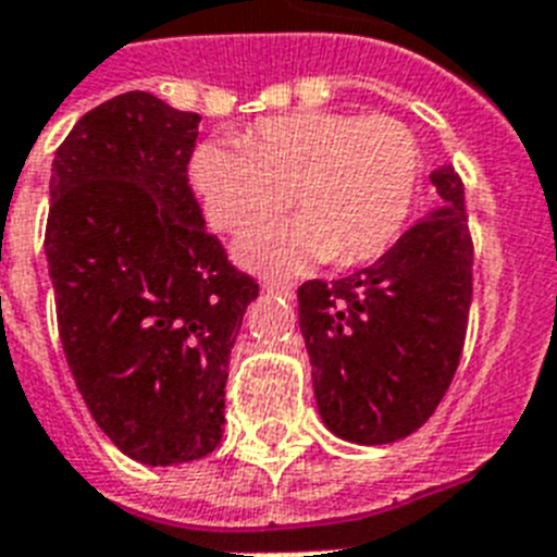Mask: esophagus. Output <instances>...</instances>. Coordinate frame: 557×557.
<instances>
[{
  "instance_id": "esophagus-1",
  "label": "esophagus",
  "mask_w": 557,
  "mask_h": 557,
  "mask_svg": "<svg viewBox=\"0 0 557 557\" xmlns=\"http://www.w3.org/2000/svg\"><path fill=\"white\" fill-rule=\"evenodd\" d=\"M265 288H269L271 294H280V297H292L294 294L292 283H280V280H269V283H265Z\"/></svg>"
}]
</instances>
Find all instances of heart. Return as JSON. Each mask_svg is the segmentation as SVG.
<instances>
[{"label": "heart", "instance_id": "b5f03b06", "mask_svg": "<svg viewBox=\"0 0 557 557\" xmlns=\"http://www.w3.org/2000/svg\"><path fill=\"white\" fill-rule=\"evenodd\" d=\"M418 176V139L386 114L269 116L239 143H202L191 157V185L216 232H248L280 214L292 194L297 220L237 246L257 271H297L323 257L334 265L372 260L404 232Z\"/></svg>", "mask_w": 557, "mask_h": 557}]
</instances>
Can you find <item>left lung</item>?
I'll use <instances>...</instances> for the list:
<instances>
[{"mask_svg": "<svg viewBox=\"0 0 557 557\" xmlns=\"http://www.w3.org/2000/svg\"><path fill=\"white\" fill-rule=\"evenodd\" d=\"M429 208L377 263L297 288L320 418L381 446L418 432L458 372L472 306V234L451 165L429 174Z\"/></svg>", "mask_w": 557, "mask_h": 557, "instance_id": "obj_1", "label": "left lung"}]
</instances>
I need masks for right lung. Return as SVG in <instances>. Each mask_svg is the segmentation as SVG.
Listing matches in <instances>:
<instances>
[{"label": "right lung", "mask_w": 557, "mask_h": 557, "mask_svg": "<svg viewBox=\"0 0 557 557\" xmlns=\"http://www.w3.org/2000/svg\"><path fill=\"white\" fill-rule=\"evenodd\" d=\"M200 114L108 99L57 148L45 255L59 341L97 426L148 467L223 441L228 357L260 286L188 185Z\"/></svg>", "instance_id": "obj_1"}]
</instances>
